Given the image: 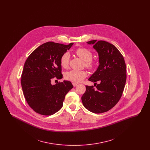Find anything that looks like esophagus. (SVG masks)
I'll return each mask as SVG.
<instances>
[{"label":"esophagus","instance_id":"34e87169","mask_svg":"<svg viewBox=\"0 0 150 150\" xmlns=\"http://www.w3.org/2000/svg\"><path fill=\"white\" fill-rule=\"evenodd\" d=\"M72 85L74 86H76L78 85V83H72Z\"/></svg>","mask_w":150,"mask_h":150}]
</instances>
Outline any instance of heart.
Returning a JSON list of instances; mask_svg holds the SVG:
<instances>
[{"label":"heart","mask_w":150,"mask_h":150,"mask_svg":"<svg viewBox=\"0 0 150 150\" xmlns=\"http://www.w3.org/2000/svg\"><path fill=\"white\" fill-rule=\"evenodd\" d=\"M76 54L83 61L85 66L89 70H93L96 66V63L92 59V52L86 48H79L75 51ZM70 62V54L68 52L64 53L60 58V64L64 69L68 68ZM87 76V72L84 71L71 70L65 72L64 78L73 83H80Z\"/></svg>","instance_id":"1"}]
</instances>
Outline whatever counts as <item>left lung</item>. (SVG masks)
Listing matches in <instances>:
<instances>
[{
	"instance_id": "1",
	"label": "left lung",
	"mask_w": 150,
	"mask_h": 150,
	"mask_svg": "<svg viewBox=\"0 0 150 150\" xmlns=\"http://www.w3.org/2000/svg\"><path fill=\"white\" fill-rule=\"evenodd\" d=\"M93 44L99 56V66L88 79L99 83L94 89L93 86H86L82 96L84 106L96 114L108 111L120 99L127 79L126 64L124 58L117 48L111 43L103 40L88 42Z\"/></svg>"
}]
</instances>
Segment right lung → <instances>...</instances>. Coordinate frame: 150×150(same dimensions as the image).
<instances>
[{
    "instance_id": "right-lung-1",
    "label": "right lung",
    "mask_w": 150,
    "mask_h": 150,
    "mask_svg": "<svg viewBox=\"0 0 150 150\" xmlns=\"http://www.w3.org/2000/svg\"><path fill=\"white\" fill-rule=\"evenodd\" d=\"M73 44L44 43L27 58L22 73V88L28 103L36 112L43 115L57 112L63 106L66 94L73 88L66 80L51 84L52 79L62 78L60 58Z\"/></svg>"
}]
</instances>
